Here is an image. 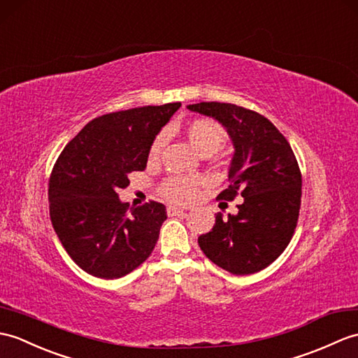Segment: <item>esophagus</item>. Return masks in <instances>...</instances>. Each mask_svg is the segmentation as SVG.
<instances>
[{
  "mask_svg": "<svg viewBox=\"0 0 358 358\" xmlns=\"http://www.w3.org/2000/svg\"><path fill=\"white\" fill-rule=\"evenodd\" d=\"M185 212V207H178V206H169L168 207V215L169 217H176L178 213Z\"/></svg>",
  "mask_w": 358,
  "mask_h": 358,
  "instance_id": "34e87169",
  "label": "esophagus"
}]
</instances>
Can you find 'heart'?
Returning a JSON list of instances; mask_svg holds the SVG:
<instances>
[{
    "label": "heart",
    "mask_w": 358,
    "mask_h": 358,
    "mask_svg": "<svg viewBox=\"0 0 358 358\" xmlns=\"http://www.w3.org/2000/svg\"><path fill=\"white\" fill-rule=\"evenodd\" d=\"M185 136L195 151L203 155H212L226 143V129L213 120L198 119L187 123L185 128ZM164 145V136L160 134L154 140L149 149V160L155 162L160 157V152ZM198 181L195 178L187 177H172L163 185V195L173 203H186L190 201L196 194Z\"/></svg>",
    "instance_id": "heart-1"
}]
</instances>
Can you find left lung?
<instances>
[{
    "label": "left lung",
    "instance_id": "obj_1",
    "mask_svg": "<svg viewBox=\"0 0 358 358\" xmlns=\"http://www.w3.org/2000/svg\"><path fill=\"white\" fill-rule=\"evenodd\" d=\"M226 128L234 145L229 189L218 198L243 203L227 218L218 212L209 234L198 238L209 259L231 274L261 271L278 259L292 239L301 209L302 177L285 137L264 115L221 102L187 105Z\"/></svg>",
    "mask_w": 358,
    "mask_h": 358
}]
</instances>
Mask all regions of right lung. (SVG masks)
I'll list each match as a JSON object with an SVG mask.
<instances>
[{
    "label": "right lung",
    "instance_id": "add662e5",
    "mask_svg": "<svg viewBox=\"0 0 358 358\" xmlns=\"http://www.w3.org/2000/svg\"><path fill=\"white\" fill-rule=\"evenodd\" d=\"M180 102L141 106L91 120L57 159L50 177V218L79 267L102 279H119L143 264L168 218L160 203L128 210L119 189L146 168L149 149Z\"/></svg>",
    "mask_w": 358,
    "mask_h": 358
}]
</instances>
